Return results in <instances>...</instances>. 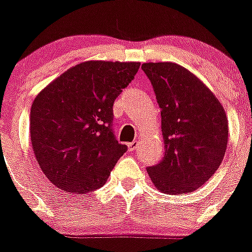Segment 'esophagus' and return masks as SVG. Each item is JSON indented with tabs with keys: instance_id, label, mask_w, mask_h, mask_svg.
Segmentation results:
<instances>
[{
	"instance_id": "34e87169",
	"label": "esophagus",
	"mask_w": 252,
	"mask_h": 252,
	"mask_svg": "<svg viewBox=\"0 0 252 252\" xmlns=\"http://www.w3.org/2000/svg\"><path fill=\"white\" fill-rule=\"evenodd\" d=\"M137 146H138V142H131V143H128V148H129V151H134L135 148H137Z\"/></svg>"
}]
</instances>
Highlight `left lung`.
<instances>
[{
	"label": "left lung",
	"mask_w": 252,
	"mask_h": 252,
	"mask_svg": "<svg viewBox=\"0 0 252 252\" xmlns=\"http://www.w3.org/2000/svg\"><path fill=\"white\" fill-rule=\"evenodd\" d=\"M160 108L164 157L147 167L154 186L167 194L189 193L221 164L228 139L223 106L191 71L174 63H146Z\"/></svg>",
	"instance_id": "obj_1"
}]
</instances>
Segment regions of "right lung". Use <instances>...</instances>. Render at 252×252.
Segmentation results:
<instances>
[{
  "instance_id": "1",
  "label": "right lung",
  "mask_w": 252,
  "mask_h": 252,
  "mask_svg": "<svg viewBox=\"0 0 252 252\" xmlns=\"http://www.w3.org/2000/svg\"><path fill=\"white\" fill-rule=\"evenodd\" d=\"M139 63L87 61L36 96L30 134L41 171L56 187L89 193L104 186L128 147L115 139L113 105Z\"/></svg>"
}]
</instances>
